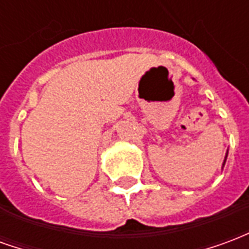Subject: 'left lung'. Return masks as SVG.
<instances>
[{"instance_id":"left-lung-1","label":"left lung","mask_w":249,"mask_h":249,"mask_svg":"<svg viewBox=\"0 0 249 249\" xmlns=\"http://www.w3.org/2000/svg\"><path fill=\"white\" fill-rule=\"evenodd\" d=\"M225 159H227V157H225ZM224 164H225V160H224ZM224 164H223V165H224Z\"/></svg>"}]
</instances>
